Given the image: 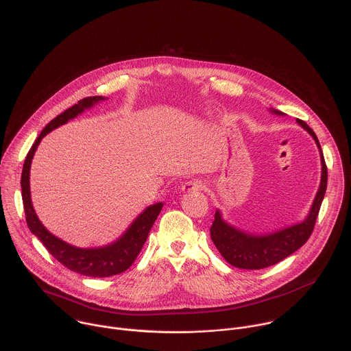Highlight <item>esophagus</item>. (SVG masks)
<instances>
[{"mask_svg":"<svg viewBox=\"0 0 351 351\" xmlns=\"http://www.w3.org/2000/svg\"><path fill=\"white\" fill-rule=\"evenodd\" d=\"M204 189V183L198 179H194V180H189L186 182L183 186H182V190L186 191V193H191V191H199Z\"/></svg>","mask_w":351,"mask_h":351,"instance_id":"obj_1","label":"esophagus"}]
</instances>
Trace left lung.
Listing matches in <instances>:
<instances>
[{
  "mask_svg": "<svg viewBox=\"0 0 351 351\" xmlns=\"http://www.w3.org/2000/svg\"><path fill=\"white\" fill-rule=\"evenodd\" d=\"M269 112L278 116H285L283 112L274 108H269ZM297 123L315 139L322 160L320 186L311 210L308 216L297 224L268 234H252L227 223L223 219L220 209H216L215 220L210 227V238L224 260L235 268L263 269L275 265L302 247L313 232L316 219L326 195L328 172L322 146L315 131L302 120H297Z\"/></svg>",
  "mask_w": 351,
  "mask_h": 351,
  "instance_id": "obj_1",
  "label": "left lung"
}]
</instances>
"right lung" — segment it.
<instances>
[{
	"label": "right lung",
	"instance_id": "right-lung-1",
	"mask_svg": "<svg viewBox=\"0 0 351 351\" xmlns=\"http://www.w3.org/2000/svg\"><path fill=\"white\" fill-rule=\"evenodd\" d=\"M106 98L102 95L87 97L80 99L73 106L64 110L61 114L54 117L46 127L42 130L39 136L35 139L32 147L29 149L21 172V197L23 205L25 212V221L29 231L43 243L47 252L64 267L68 269L91 278H108L113 275H119L127 271L131 264L135 261L136 256L142 250L147 235L162 209V202L153 204L147 206L141 215L135 217V220L130 224V227L119 237L114 242L101 246V247H76L64 242L62 239L54 237L51 232L46 230V227L38 219L35 209L31 201V191H29V169L31 162L35 154V150L43 136H46L50 131L58 128L60 125L68 123V120L75 119L76 116L82 114L86 109L93 108L95 104L105 101Z\"/></svg>",
	"mask_w": 351,
	"mask_h": 351
}]
</instances>
